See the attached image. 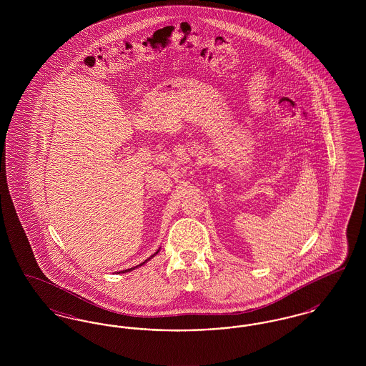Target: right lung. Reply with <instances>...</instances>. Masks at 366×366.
I'll return each instance as SVG.
<instances>
[{
    "label": "right lung",
    "mask_w": 366,
    "mask_h": 366,
    "mask_svg": "<svg viewBox=\"0 0 366 366\" xmlns=\"http://www.w3.org/2000/svg\"><path fill=\"white\" fill-rule=\"evenodd\" d=\"M159 251H160V247H159V249H157V252H155V254H154V255H151V257H149V258H148V259H145V261L141 262V263H139V264H137V266H134V267H130V269H126V270H121V272H118V273H127V272H132V270H134V269H137V267H139V266H142V264H145V263H147V262L149 261V259H152V258H154V257H155V255H157V252H159Z\"/></svg>",
    "instance_id": "add662e5"
}]
</instances>
